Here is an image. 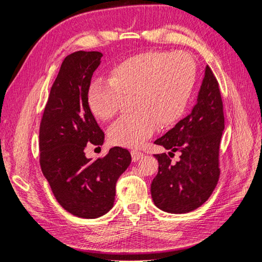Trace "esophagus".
<instances>
[{
    "instance_id": "34e87169",
    "label": "esophagus",
    "mask_w": 262,
    "mask_h": 262,
    "mask_svg": "<svg viewBox=\"0 0 262 262\" xmlns=\"http://www.w3.org/2000/svg\"><path fill=\"white\" fill-rule=\"evenodd\" d=\"M131 156H132V161H133V162H137V161L140 160L141 157H143L144 154L142 153V152H140V150L133 149V150H131Z\"/></svg>"
}]
</instances>
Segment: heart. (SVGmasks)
Masks as SVG:
<instances>
[{
    "instance_id": "1",
    "label": "heart",
    "mask_w": 262,
    "mask_h": 262,
    "mask_svg": "<svg viewBox=\"0 0 262 262\" xmlns=\"http://www.w3.org/2000/svg\"><path fill=\"white\" fill-rule=\"evenodd\" d=\"M196 78L194 60L186 52L152 50L130 55L116 64L109 78L94 80L87 105L95 117L108 121L121 109L123 96L133 95L134 112L109 129L115 145L137 147L156 131L184 115Z\"/></svg>"
}]
</instances>
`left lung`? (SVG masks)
Masks as SVG:
<instances>
[{"label": "left lung", "instance_id": "obj_1", "mask_svg": "<svg viewBox=\"0 0 262 262\" xmlns=\"http://www.w3.org/2000/svg\"><path fill=\"white\" fill-rule=\"evenodd\" d=\"M224 114L219 83L207 66L191 113L154 143L170 149L155 154L158 172L150 185L154 204L164 212L182 214L207 201L220 177L219 153ZM180 160L171 161L173 153Z\"/></svg>", "mask_w": 262, "mask_h": 262}]
</instances>
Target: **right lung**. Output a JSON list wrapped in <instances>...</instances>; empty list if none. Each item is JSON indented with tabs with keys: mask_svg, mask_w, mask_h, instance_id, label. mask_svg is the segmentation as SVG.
I'll use <instances>...</instances> for the list:
<instances>
[{
	"mask_svg": "<svg viewBox=\"0 0 262 262\" xmlns=\"http://www.w3.org/2000/svg\"><path fill=\"white\" fill-rule=\"evenodd\" d=\"M102 53L76 51L63 60L39 129L40 167L61 207L75 216L96 219L114 207L116 184L131 163L115 146L102 158L85 156L87 143L102 145L105 134L87 105V89Z\"/></svg>",
	"mask_w": 262,
	"mask_h": 262,
	"instance_id": "right-lung-1",
	"label": "right lung"
}]
</instances>
